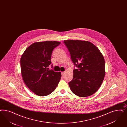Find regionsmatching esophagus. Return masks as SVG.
<instances>
[{"mask_svg": "<svg viewBox=\"0 0 127 127\" xmlns=\"http://www.w3.org/2000/svg\"><path fill=\"white\" fill-rule=\"evenodd\" d=\"M65 72H62L61 73V75H62V76H64V75H65Z\"/></svg>", "mask_w": 127, "mask_h": 127, "instance_id": "34e87169", "label": "esophagus"}]
</instances>
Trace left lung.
<instances>
[{"label":"left lung","mask_w":127,"mask_h":127,"mask_svg":"<svg viewBox=\"0 0 127 127\" xmlns=\"http://www.w3.org/2000/svg\"><path fill=\"white\" fill-rule=\"evenodd\" d=\"M71 60L78 67L73 70V78L68 83L75 95L85 97L99 89L105 75V62L99 50L92 43L82 40H65Z\"/></svg>","instance_id":"1"}]
</instances>
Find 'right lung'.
<instances>
[{
	"mask_svg": "<svg viewBox=\"0 0 127 127\" xmlns=\"http://www.w3.org/2000/svg\"><path fill=\"white\" fill-rule=\"evenodd\" d=\"M57 41L35 42L27 48L21 58V74L27 86L35 94L45 96L55 90L61 78V72L49 70L53 50Z\"/></svg>",
	"mask_w": 127,
	"mask_h": 127,
	"instance_id": "add662e5",
	"label": "right lung"
}]
</instances>
